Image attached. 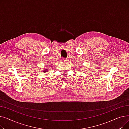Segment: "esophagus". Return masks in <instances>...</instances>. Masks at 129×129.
Listing matches in <instances>:
<instances>
[{"label": "esophagus", "mask_w": 129, "mask_h": 129, "mask_svg": "<svg viewBox=\"0 0 129 129\" xmlns=\"http://www.w3.org/2000/svg\"><path fill=\"white\" fill-rule=\"evenodd\" d=\"M62 60H63V61H65V60H66V58H64V57H63V58H62Z\"/></svg>", "instance_id": "esophagus-1"}]
</instances>
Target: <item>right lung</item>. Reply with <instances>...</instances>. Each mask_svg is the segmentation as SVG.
<instances>
[{"instance_id": "obj_1", "label": "right lung", "mask_w": 129, "mask_h": 129, "mask_svg": "<svg viewBox=\"0 0 129 129\" xmlns=\"http://www.w3.org/2000/svg\"><path fill=\"white\" fill-rule=\"evenodd\" d=\"M47 71H48V69H45L44 70H43V72H47Z\"/></svg>"}]
</instances>
